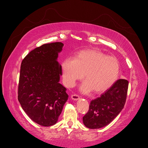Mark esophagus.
<instances>
[{
    "label": "esophagus",
    "instance_id": "esophagus-1",
    "mask_svg": "<svg viewBox=\"0 0 148 148\" xmlns=\"http://www.w3.org/2000/svg\"><path fill=\"white\" fill-rule=\"evenodd\" d=\"M71 99H72L73 100H74V101H77V100L79 99V96L77 95H72L71 96Z\"/></svg>",
    "mask_w": 148,
    "mask_h": 148
}]
</instances>
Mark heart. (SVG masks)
<instances>
[{
    "label": "heart",
    "mask_w": 148,
    "mask_h": 148,
    "mask_svg": "<svg viewBox=\"0 0 148 148\" xmlns=\"http://www.w3.org/2000/svg\"><path fill=\"white\" fill-rule=\"evenodd\" d=\"M63 79L68 87H72L84 74L86 79L80 86L83 93L94 91L104 92L117 81L120 72L118 60L100 51L86 49L79 52L74 59H66L62 64Z\"/></svg>",
    "instance_id": "1"
}]
</instances>
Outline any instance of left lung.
<instances>
[{"label": "left lung", "mask_w": 148, "mask_h": 148, "mask_svg": "<svg viewBox=\"0 0 148 148\" xmlns=\"http://www.w3.org/2000/svg\"><path fill=\"white\" fill-rule=\"evenodd\" d=\"M128 82L119 79L102 94L91 101L83 122L91 129L101 128L109 125L123 109L127 99Z\"/></svg>", "instance_id": "obj_1"}]
</instances>
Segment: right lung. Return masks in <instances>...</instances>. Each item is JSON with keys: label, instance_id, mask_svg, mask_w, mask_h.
I'll use <instances>...</instances> for the list:
<instances>
[{"label": "right lung", "instance_id": "right-lung-1", "mask_svg": "<svg viewBox=\"0 0 148 148\" xmlns=\"http://www.w3.org/2000/svg\"><path fill=\"white\" fill-rule=\"evenodd\" d=\"M64 44H43L22 60L18 91L22 109L33 122L44 127L56 124L68 100L61 84L62 66L57 62Z\"/></svg>", "mask_w": 148, "mask_h": 148}]
</instances>
